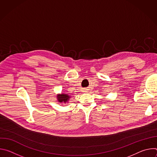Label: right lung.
Here are the masks:
<instances>
[{
	"label": "right lung",
	"instance_id": "right-lung-1",
	"mask_svg": "<svg viewBox=\"0 0 157 157\" xmlns=\"http://www.w3.org/2000/svg\"><path fill=\"white\" fill-rule=\"evenodd\" d=\"M70 98H71V96L70 95H68V94H66V93L59 94H57V96H56V99H57L58 102L59 103H61V104L68 102Z\"/></svg>",
	"mask_w": 157,
	"mask_h": 157
}]
</instances>
